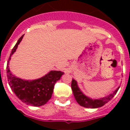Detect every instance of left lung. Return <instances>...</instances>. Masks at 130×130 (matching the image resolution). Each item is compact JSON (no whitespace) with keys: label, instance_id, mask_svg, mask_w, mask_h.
<instances>
[{"label":"left lung","instance_id":"8db88e82","mask_svg":"<svg viewBox=\"0 0 130 130\" xmlns=\"http://www.w3.org/2000/svg\"><path fill=\"white\" fill-rule=\"evenodd\" d=\"M71 87H72V90L73 91L74 97H75L78 104L81 106L84 107L92 108V109L100 107L103 106L105 104H107L108 102H109L112 98L114 97L115 95L117 94L119 88H120V87H119L112 94L106 96V97H104L103 98H100V99L98 100H92L90 98L86 96L80 90L79 88L78 87L77 81H75V79H72Z\"/></svg>","mask_w":130,"mask_h":130}]
</instances>
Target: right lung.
<instances>
[{
  "mask_svg": "<svg viewBox=\"0 0 130 130\" xmlns=\"http://www.w3.org/2000/svg\"><path fill=\"white\" fill-rule=\"evenodd\" d=\"M23 36L18 40L9 57L6 67L8 81L11 90L23 103L34 107L42 106L51 99L55 83L60 79L64 72L51 71L45 76L32 81L23 80L13 75L9 68V61L11 55L15 52Z\"/></svg>",
  "mask_w": 130,
  "mask_h": 130,
  "instance_id": "add662e5",
  "label": "right lung"
}]
</instances>
